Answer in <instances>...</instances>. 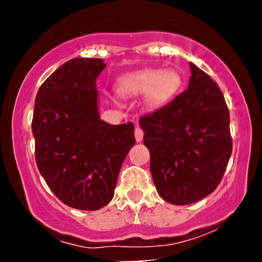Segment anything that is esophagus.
<instances>
[{
  "label": "esophagus",
  "instance_id": "34e87169",
  "mask_svg": "<svg viewBox=\"0 0 262 262\" xmlns=\"http://www.w3.org/2000/svg\"><path fill=\"white\" fill-rule=\"evenodd\" d=\"M134 135H135V140L137 141H141L144 137V130L140 127H137L134 130Z\"/></svg>",
  "mask_w": 262,
  "mask_h": 262
}]
</instances>
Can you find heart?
<instances>
[{"label": "heart", "instance_id": "1", "mask_svg": "<svg viewBox=\"0 0 262 262\" xmlns=\"http://www.w3.org/2000/svg\"><path fill=\"white\" fill-rule=\"evenodd\" d=\"M181 83V75L172 69L165 71L161 69H146L122 77L117 89L125 97L146 93L145 97L150 106L159 107L175 97Z\"/></svg>", "mask_w": 262, "mask_h": 262}]
</instances>
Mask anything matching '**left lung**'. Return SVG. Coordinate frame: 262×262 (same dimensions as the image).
Listing matches in <instances>:
<instances>
[{"label": "left lung", "instance_id": "1", "mask_svg": "<svg viewBox=\"0 0 262 262\" xmlns=\"http://www.w3.org/2000/svg\"><path fill=\"white\" fill-rule=\"evenodd\" d=\"M188 87L139 119L150 151V171L162 200L185 206L221 183L233 143L229 110L209 75L189 62Z\"/></svg>", "mask_w": 262, "mask_h": 262}]
</instances>
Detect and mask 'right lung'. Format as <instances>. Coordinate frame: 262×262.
Instances as JSON below:
<instances>
[{"mask_svg":"<svg viewBox=\"0 0 262 262\" xmlns=\"http://www.w3.org/2000/svg\"><path fill=\"white\" fill-rule=\"evenodd\" d=\"M102 59L66 61L35 97L32 132L39 172L66 206L97 210L114 196L119 170L135 144L134 124L101 121L96 79Z\"/></svg>","mask_w":262,"mask_h":262,"instance_id":"1","label":"right lung"}]
</instances>
